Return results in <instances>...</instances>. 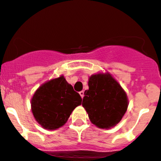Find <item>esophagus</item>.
Masks as SVG:
<instances>
[{"mask_svg": "<svg viewBox=\"0 0 161 161\" xmlns=\"http://www.w3.org/2000/svg\"><path fill=\"white\" fill-rule=\"evenodd\" d=\"M79 94H80L81 97L83 98V97H84V91H83V90H82V91H80V92H79Z\"/></svg>", "mask_w": 161, "mask_h": 161, "instance_id": "obj_1", "label": "esophagus"}]
</instances>
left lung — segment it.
Returning a JSON list of instances; mask_svg holds the SVG:
<instances>
[{"label": "left lung", "instance_id": "8db88e82", "mask_svg": "<svg viewBox=\"0 0 161 161\" xmlns=\"http://www.w3.org/2000/svg\"><path fill=\"white\" fill-rule=\"evenodd\" d=\"M84 92L82 107L98 128L110 129L120 122L128 107V98L120 84L108 72L92 75Z\"/></svg>", "mask_w": 161, "mask_h": 161}]
</instances>
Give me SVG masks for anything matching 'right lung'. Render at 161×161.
Listing matches in <instances>:
<instances>
[{
  "instance_id": "add662e5",
  "label": "right lung",
  "mask_w": 161,
  "mask_h": 161,
  "mask_svg": "<svg viewBox=\"0 0 161 161\" xmlns=\"http://www.w3.org/2000/svg\"><path fill=\"white\" fill-rule=\"evenodd\" d=\"M82 103L80 95L64 76L50 79L37 89L31 98V111L44 129L56 130L64 125L70 115Z\"/></svg>"
}]
</instances>
